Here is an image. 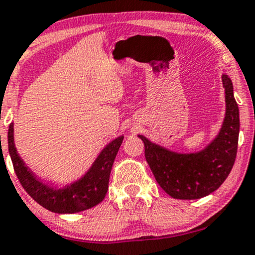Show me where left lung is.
<instances>
[{"label":"left lung","mask_w":255,"mask_h":255,"mask_svg":"<svg viewBox=\"0 0 255 255\" xmlns=\"http://www.w3.org/2000/svg\"><path fill=\"white\" fill-rule=\"evenodd\" d=\"M225 89V117L218 135L202 150L177 153L138 135L156 182L173 199L195 200L210 195L227 179L236 159L240 132L239 106L233 82L222 76Z\"/></svg>","instance_id":"8db88e82"}]
</instances>
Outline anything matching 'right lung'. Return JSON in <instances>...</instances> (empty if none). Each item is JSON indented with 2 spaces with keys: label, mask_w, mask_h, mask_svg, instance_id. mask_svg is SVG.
I'll use <instances>...</instances> for the list:
<instances>
[{
  "label": "right lung",
  "mask_w": 255,
  "mask_h": 255,
  "mask_svg": "<svg viewBox=\"0 0 255 255\" xmlns=\"http://www.w3.org/2000/svg\"><path fill=\"white\" fill-rule=\"evenodd\" d=\"M123 138L124 136H119L108 143L87 173L78 181L65 185L64 188L51 187L50 184L42 182L25 165L14 144L13 123L8 128V150L16 177L22 188L37 204L54 213H77L89 210L105 199L108 190L111 170L123 143Z\"/></svg>",
  "instance_id": "add662e5"
}]
</instances>
